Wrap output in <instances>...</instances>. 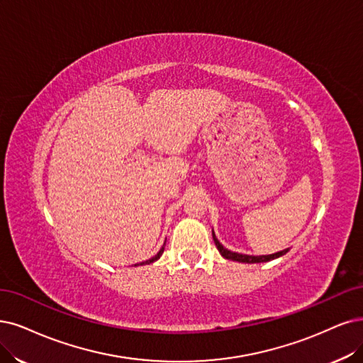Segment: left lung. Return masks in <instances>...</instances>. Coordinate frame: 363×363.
<instances>
[{"label": "left lung", "mask_w": 363, "mask_h": 363, "mask_svg": "<svg viewBox=\"0 0 363 363\" xmlns=\"http://www.w3.org/2000/svg\"><path fill=\"white\" fill-rule=\"evenodd\" d=\"M212 238H213V242H216L220 254H221L224 259L233 260V262H240V263H263V262H269V260L278 259L281 256H284L286 252H289V248H286L283 251H278V252H274V254H267V256H250V254L235 252V251H230V250H227L225 247H223L220 240L217 239L216 233H213V230H212Z\"/></svg>", "instance_id": "8db88e82"}]
</instances>
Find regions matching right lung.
<instances>
[{
	"mask_svg": "<svg viewBox=\"0 0 363 363\" xmlns=\"http://www.w3.org/2000/svg\"><path fill=\"white\" fill-rule=\"evenodd\" d=\"M164 245H166V244H164ZM164 245L160 248V251H158V252L155 254V256H154V257H151L150 260H146V262H142V263H138V264H134V266H139V264H150V263H154L155 260H158V259L161 257V254H163V251H164Z\"/></svg>",
	"mask_w": 363,
	"mask_h": 363,
	"instance_id": "add662e5",
	"label": "right lung"
}]
</instances>
